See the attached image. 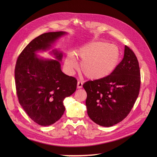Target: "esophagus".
<instances>
[{"label": "esophagus", "instance_id": "34e87169", "mask_svg": "<svg viewBox=\"0 0 157 157\" xmlns=\"http://www.w3.org/2000/svg\"><path fill=\"white\" fill-rule=\"evenodd\" d=\"M82 82L80 81V80H78V82H77V88H81L82 87Z\"/></svg>", "mask_w": 157, "mask_h": 157}]
</instances>
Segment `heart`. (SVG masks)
<instances>
[{
	"label": "heart",
	"instance_id": "heart-1",
	"mask_svg": "<svg viewBox=\"0 0 157 157\" xmlns=\"http://www.w3.org/2000/svg\"><path fill=\"white\" fill-rule=\"evenodd\" d=\"M76 56L82 60L80 67L85 76L90 79H99L107 77L117 68L121 54L117 46L96 41L80 47L76 52ZM65 66L70 73L77 68L73 54H68Z\"/></svg>",
	"mask_w": 157,
	"mask_h": 157
}]
</instances>
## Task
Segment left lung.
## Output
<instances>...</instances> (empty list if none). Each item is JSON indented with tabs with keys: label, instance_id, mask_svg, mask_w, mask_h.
Wrapping results in <instances>:
<instances>
[{
	"label": "left lung",
	"instance_id": "1",
	"mask_svg": "<svg viewBox=\"0 0 157 157\" xmlns=\"http://www.w3.org/2000/svg\"><path fill=\"white\" fill-rule=\"evenodd\" d=\"M140 84L137 57L125 46L124 58L111 74L83 84L87 94L86 105L90 119L105 127L124 120L138 97Z\"/></svg>",
	"mask_w": 157,
	"mask_h": 157
}]
</instances>
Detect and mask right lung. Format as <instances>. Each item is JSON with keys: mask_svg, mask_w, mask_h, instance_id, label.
<instances>
[{"mask_svg": "<svg viewBox=\"0 0 157 157\" xmlns=\"http://www.w3.org/2000/svg\"><path fill=\"white\" fill-rule=\"evenodd\" d=\"M65 32L42 34L27 45L18 56L15 67L16 94L20 105L31 119L40 126H49L62 117L63 100L77 89V80L64 74L59 61L39 58L35 52L46 50ZM57 59L62 54L53 51Z\"/></svg>", "mask_w": 157, "mask_h": 157, "instance_id": "1", "label": "right lung"}]
</instances>
